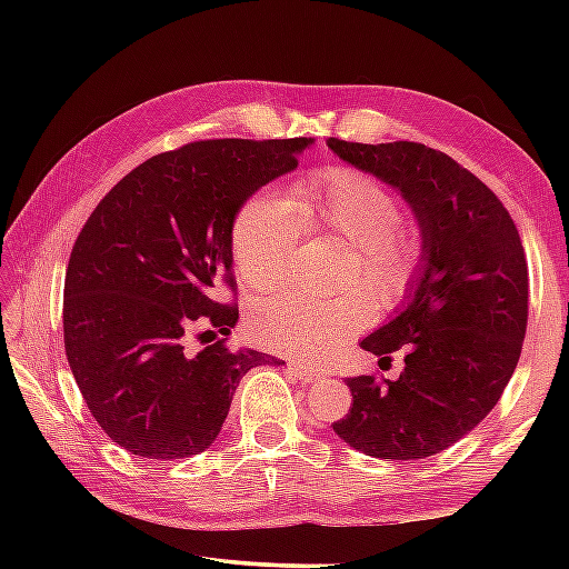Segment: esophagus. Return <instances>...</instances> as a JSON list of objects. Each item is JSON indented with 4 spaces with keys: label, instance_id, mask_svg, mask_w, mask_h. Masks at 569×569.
Returning <instances> with one entry per match:
<instances>
[{
    "label": "esophagus",
    "instance_id": "obj_1",
    "mask_svg": "<svg viewBox=\"0 0 569 569\" xmlns=\"http://www.w3.org/2000/svg\"><path fill=\"white\" fill-rule=\"evenodd\" d=\"M288 366H291V369L298 373V377H301V379H303V381H308V383L316 381V379H321V371H319V369H313L311 363H298V361H291Z\"/></svg>",
    "mask_w": 569,
    "mask_h": 569
}]
</instances>
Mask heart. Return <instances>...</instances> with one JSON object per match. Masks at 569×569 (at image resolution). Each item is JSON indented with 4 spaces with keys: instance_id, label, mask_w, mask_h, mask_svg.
I'll use <instances>...</instances> for the list:
<instances>
[{
    "instance_id": "b5f03b06",
    "label": "heart",
    "mask_w": 569,
    "mask_h": 569,
    "mask_svg": "<svg viewBox=\"0 0 569 569\" xmlns=\"http://www.w3.org/2000/svg\"><path fill=\"white\" fill-rule=\"evenodd\" d=\"M399 223L397 192L379 178L356 168H326L293 182L288 200L271 190L250 196L233 218L230 253L240 281L271 288L286 276L303 226L351 248L353 261L343 266L341 286L363 282L381 306H397L421 268V238ZM365 292L353 287L329 298L303 291L268 296L250 313V333L266 349L323 356L371 323L373 303Z\"/></svg>"
}]
</instances>
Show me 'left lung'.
I'll list each match as a JSON object with an SVG mask.
<instances>
[{
    "label": "left lung",
    "instance_id": "left-lung-1",
    "mask_svg": "<svg viewBox=\"0 0 569 569\" xmlns=\"http://www.w3.org/2000/svg\"><path fill=\"white\" fill-rule=\"evenodd\" d=\"M329 148L397 188L421 230L417 283L361 349L403 351L397 381L346 379L353 403L333 431L377 459H423L469 435L495 409L527 331L529 273L512 216L447 152L421 142Z\"/></svg>",
    "mask_w": 569,
    "mask_h": 569
}]
</instances>
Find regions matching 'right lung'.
Instances as JSON below:
<instances>
[{"label": "right lung", "mask_w": 569, "mask_h": 569, "mask_svg": "<svg viewBox=\"0 0 569 569\" xmlns=\"http://www.w3.org/2000/svg\"><path fill=\"white\" fill-rule=\"evenodd\" d=\"M311 138L200 140L128 172L72 246L64 276V351L94 421L142 459H182L213 445L253 366L228 349L236 303L230 230L266 182L296 170ZM207 346L196 352L187 339ZM224 333L223 340L212 336ZM211 339L208 340L207 336Z\"/></svg>", "instance_id": "obj_1"}]
</instances>
